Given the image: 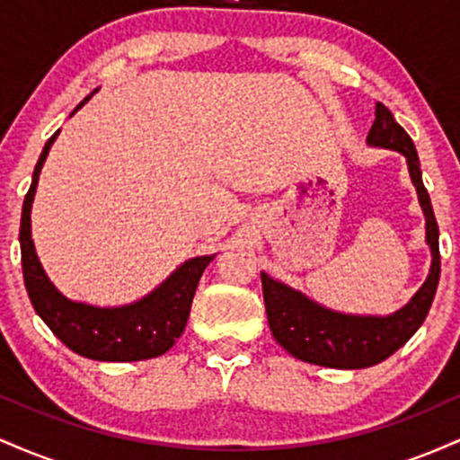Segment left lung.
Segmentation results:
<instances>
[{"label": "left lung", "mask_w": 460, "mask_h": 460, "mask_svg": "<svg viewBox=\"0 0 460 460\" xmlns=\"http://www.w3.org/2000/svg\"><path fill=\"white\" fill-rule=\"evenodd\" d=\"M374 116L376 119L367 134V145L402 153L409 166L411 181L417 190V200L426 218V244L432 255L430 272L415 296L402 309L389 315H352L332 311L305 296L298 289L261 272L263 303H266L268 324L274 340L292 357L314 366L361 369L392 357L426 320L439 285V226L432 212L430 197L421 181L415 145L383 103H376Z\"/></svg>", "instance_id": "8db88e82"}]
</instances>
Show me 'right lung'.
I'll list each match as a JSON object with an SVG mask.
<instances>
[{"mask_svg":"<svg viewBox=\"0 0 460 460\" xmlns=\"http://www.w3.org/2000/svg\"><path fill=\"white\" fill-rule=\"evenodd\" d=\"M97 91H93V94ZM73 110L71 116L82 108L88 99ZM60 129L47 140L39 162H36L31 186L25 194L23 212H21V266L23 281L34 311L49 326L51 332L66 348L93 361H145L160 357L175 346L181 337L192 307L194 292L200 274L209 266L216 255H200L183 261L171 272L153 292L119 307H97V305L79 303L66 298L40 266L31 240V203H34L36 186H39L40 168L49 155Z\"/></svg>","mask_w":460,"mask_h":460,"instance_id":"1","label":"right lung"}]
</instances>
